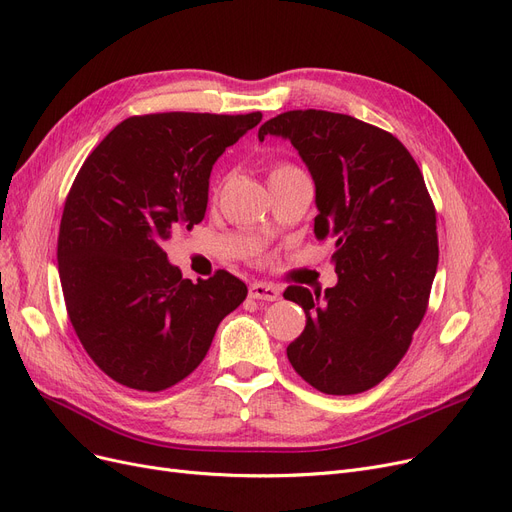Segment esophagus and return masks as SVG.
Returning a JSON list of instances; mask_svg holds the SVG:
<instances>
[{
    "mask_svg": "<svg viewBox=\"0 0 512 512\" xmlns=\"http://www.w3.org/2000/svg\"><path fill=\"white\" fill-rule=\"evenodd\" d=\"M282 290L274 284H265V282H255L249 286V297L257 301H278Z\"/></svg>",
    "mask_w": 512,
    "mask_h": 512,
    "instance_id": "1",
    "label": "esophagus"
}]
</instances>
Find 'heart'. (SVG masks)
Returning <instances> with one entry per match:
<instances>
[{
    "label": "heart",
    "instance_id": "1",
    "mask_svg": "<svg viewBox=\"0 0 512 512\" xmlns=\"http://www.w3.org/2000/svg\"><path fill=\"white\" fill-rule=\"evenodd\" d=\"M288 170H294L292 166H288V164H276L272 170H270V176H274V174H282V172H288Z\"/></svg>",
    "mask_w": 512,
    "mask_h": 512
}]
</instances>
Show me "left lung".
Returning <instances> with one entry per match:
<instances>
[{
  "label": "left lung",
  "mask_w": 512,
  "mask_h": 512,
  "mask_svg": "<svg viewBox=\"0 0 512 512\" xmlns=\"http://www.w3.org/2000/svg\"><path fill=\"white\" fill-rule=\"evenodd\" d=\"M267 134L299 151L315 182V236L336 245V286L284 292L307 315L288 361L319 392H365L405 357L425 315L438 267L436 207L413 155L378 126L294 110L267 120L259 141Z\"/></svg>",
  "instance_id": "8db88e82"
}]
</instances>
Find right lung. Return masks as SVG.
I'll return each mask as SVG.
<instances>
[{
    "label": "right lung",
    "instance_id": "add662e5",
    "mask_svg": "<svg viewBox=\"0 0 512 512\" xmlns=\"http://www.w3.org/2000/svg\"><path fill=\"white\" fill-rule=\"evenodd\" d=\"M259 122L261 112L132 116L76 174L58 236L60 282L80 344L114 382L172 388L247 299L245 282L224 270L184 280L164 242L205 218L213 164Z\"/></svg>",
    "mask_w": 512,
    "mask_h": 512
}]
</instances>
